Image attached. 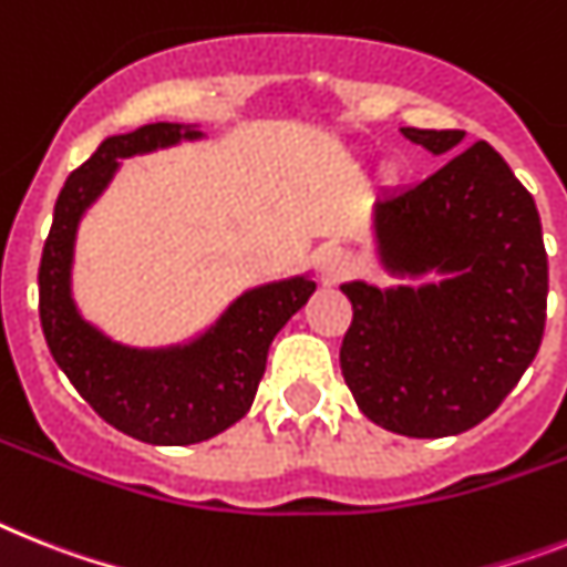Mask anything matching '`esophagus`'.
I'll use <instances>...</instances> for the list:
<instances>
[{"label":"esophagus","mask_w":567,"mask_h":567,"mask_svg":"<svg viewBox=\"0 0 567 567\" xmlns=\"http://www.w3.org/2000/svg\"><path fill=\"white\" fill-rule=\"evenodd\" d=\"M317 261H320V270L328 279H340V276L349 274L354 268V259H351L349 250H342L337 245H326L317 250Z\"/></svg>","instance_id":"34e87169"}]
</instances>
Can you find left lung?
Wrapping results in <instances>:
<instances>
[{"label": "left lung", "mask_w": 567, "mask_h": 567, "mask_svg": "<svg viewBox=\"0 0 567 567\" xmlns=\"http://www.w3.org/2000/svg\"><path fill=\"white\" fill-rule=\"evenodd\" d=\"M446 164L374 204L380 261L444 279L417 288L346 282L354 320L340 369L369 421L444 437L493 415L539 351L548 254L534 195L487 141L461 130H401Z\"/></svg>", "instance_id": "1"}]
</instances>
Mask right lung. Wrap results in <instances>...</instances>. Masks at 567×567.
<instances>
[{
  "instance_id": "1",
  "label": "right lung",
  "mask_w": 567,
  "mask_h": 567,
  "mask_svg": "<svg viewBox=\"0 0 567 567\" xmlns=\"http://www.w3.org/2000/svg\"><path fill=\"white\" fill-rule=\"evenodd\" d=\"M181 123H150L112 135L65 178L40 261V322L56 365L114 430L158 446L198 444L247 415L279 328L306 306L313 279L293 276L245 291L198 340L169 349H130L80 317L71 261L83 213L109 187L121 158L195 141Z\"/></svg>"
}]
</instances>
